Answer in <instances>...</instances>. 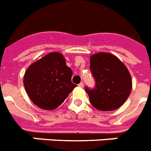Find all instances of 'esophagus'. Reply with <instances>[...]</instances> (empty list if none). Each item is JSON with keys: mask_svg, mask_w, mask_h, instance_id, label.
<instances>
[{"mask_svg": "<svg viewBox=\"0 0 151 151\" xmlns=\"http://www.w3.org/2000/svg\"><path fill=\"white\" fill-rule=\"evenodd\" d=\"M78 86H79V87H81V88H83V86H84V83H83V82H82V83H79V85H78Z\"/></svg>", "mask_w": 151, "mask_h": 151, "instance_id": "obj_1", "label": "esophagus"}]
</instances>
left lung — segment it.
Returning a JSON list of instances; mask_svg holds the SVG:
<instances>
[{
    "label": "left lung",
    "instance_id": "obj_1",
    "mask_svg": "<svg viewBox=\"0 0 151 151\" xmlns=\"http://www.w3.org/2000/svg\"><path fill=\"white\" fill-rule=\"evenodd\" d=\"M94 89L86 87L90 104L103 111H114L125 102L132 90V78L126 66L116 56L101 52L90 56Z\"/></svg>",
    "mask_w": 151,
    "mask_h": 151
}]
</instances>
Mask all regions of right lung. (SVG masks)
I'll list each match as a JSON object with an SVG mask.
<instances>
[{
  "instance_id": "add662e5",
  "label": "right lung",
  "mask_w": 151,
  "mask_h": 151,
  "mask_svg": "<svg viewBox=\"0 0 151 151\" xmlns=\"http://www.w3.org/2000/svg\"><path fill=\"white\" fill-rule=\"evenodd\" d=\"M63 55L51 52L30 65L23 83L30 100L40 108L54 110L63 103L76 85Z\"/></svg>"
}]
</instances>
